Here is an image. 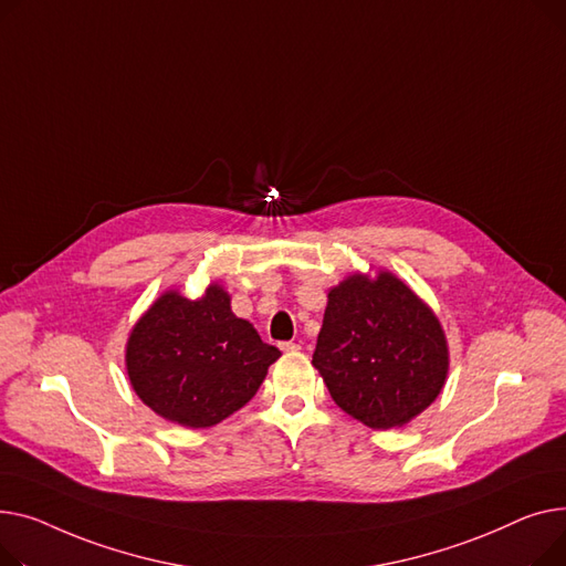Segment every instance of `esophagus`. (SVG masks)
<instances>
[{"label": "esophagus", "mask_w": 566, "mask_h": 566, "mask_svg": "<svg viewBox=\"0 0 566 566\" xmlns=\"http://www.w3.org/2000/svg\"><path fill=\"white\" fill-rule=\"evenodd\" d=\"M281 349L283 352H298V349H302V345H298V343H281Z\"/></svg>", "instance_id": "1"}]
</instances>
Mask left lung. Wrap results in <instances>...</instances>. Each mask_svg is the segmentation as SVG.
Listing matches in <instances>:
<instances>
[{
  "label": "left lung",
  "instance_id": "left-lung-1",
  "mask_svg": "<svg viewBox=\"0 0 566 566\" xmlns=\"http://www.w3.org/2000/svg\"><path fill=\"white\" fill-rule=\"evenodd\" d=\"M313 365L345 413L386 431L441 395L450 349L437 313L402 279L354 272L326 294Z\"/></svg>",
  "mask_w": 566,
  "mask_h": 566
}]
</instances>
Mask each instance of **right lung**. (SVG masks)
Segmentation results:
<instances>
[{"label": "right lung", "mask_w": 566, "mask_h": 566, "mask_svg": "<svg viewBox=\"0 0 566 566\" xmlns=\"http://www.w3.org/2000/svg\"><path fill=\"white\" fill-rule=\"evenodd\" d=\"M279 356L232 313L223 285L210 283L198 298L176 287L155 298L129 331L125 370L159 418L208 429L251 400Z\"/></svg>", "instance_id": "right-lung-1"}]
</instances>
